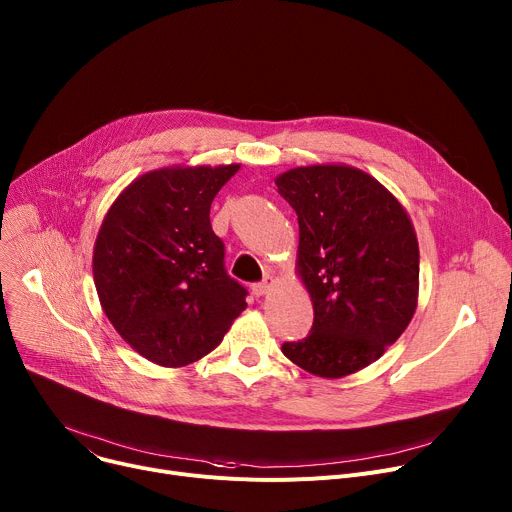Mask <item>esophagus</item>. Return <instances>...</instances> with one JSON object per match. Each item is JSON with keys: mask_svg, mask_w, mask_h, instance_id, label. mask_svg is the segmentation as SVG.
<instances>
[{"mask_svg": "<svg viewBox=\"0 0 512 512\" xmlns=\"http://www.w3.org/2000/svg\"><path fill=\"white\" fill-rule=\"evenodd\" d=\"M274 278H271V276H267L265 280H261V282H257V284H253L251 286V290H253V294L255 296H265L269 290H271V286H274Z\"/></svg>", "mask_w": 512, "mask_h": 512, "instance_id": "esophagus-1", "label": "esophagus"}]
</instances>
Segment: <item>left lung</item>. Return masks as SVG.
<instances>
[{
	"label": "left lung",
	"instance_id": "8db88e82",
	"mask_svg": "<svg viewBox=\"0 0 512 512\" xmlns=\"http://www.w3.org/2000/svg\"><path fill=\"white\" fill-rule=\"evenodd\" d=\"M276 185L298 216L296 271L315 311L311 333L282 352L317 377L342 379L379 360L416 313L412 220L393 193L354 166H298Z\"/></svg>",
	"mask_w": 512,
	"mask_h": 512
}]
</instances>
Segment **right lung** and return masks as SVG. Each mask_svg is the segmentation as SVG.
I'll return each instance as SVG.
<instances>
[{"instance_id":"right-lung-1","label":"right lung","mask_w":512,"mask_h":512,"mask_svg":"<svg viewBox=\"0 0 512 512\" xmlns=\"http://www.w3.org/2000/svg\"><path fill=\"white\" fill-rule=\"evenodd\" d=\"M238 168L150 170L102 220L92 255L102 311L154 364L197 362L247 309V288L226 274L224 243L210 224L212 201Z\"/></svg>"}]
</instances>
